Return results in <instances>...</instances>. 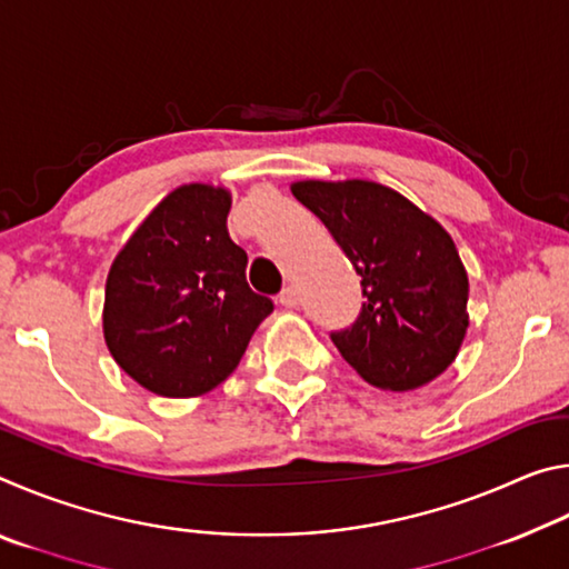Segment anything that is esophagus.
Listing matches in <instances>:
<instances>
[{"instance_id":"1","label":"esophagus","mask_w":569,"mask_h":569,"mask_svg":"<svg viewBox=\"0 0 569 569\" xmlns=\"http://www.w3.org/2000/svg\"><path fill=\"white\" fill-rule=\"evenodd\" d=\"M278 303H281L283 308H296L298 306V291L293 286H288L281 291V296H278Z\"/></svg>"}]
</instances>
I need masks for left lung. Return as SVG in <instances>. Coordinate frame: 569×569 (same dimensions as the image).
I'll list each match as a JSON object with an SVG mask.
<instances>
[{"instance_id":"left-lung-1","label":"left lung","mask_w":569,"mask_h":569,"mask_svg":"<svg viewBox=\"0 0 569 569\" xmlns=\"http://www.w3.org/2000/svg\"><path fill=\"white\" fill-rule=\"evenodd\" d=\"M291 192L361 276V313L331 341L356 373L389 391L419 389L457 359L469 281L435 218L371 180H301Z\"/></svg>"}]
</instances>
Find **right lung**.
<instances>
[{
  "label": "right lung",
  "mask_w": 569,
  "mask_h": 569,
  "mask_svg": "<svg viewBox=\"0 0 569 569\" xmlns=\"http://www.w3.org/2000/svg\"><path fill=\"white\" fill-rule=\"evenodd\" d=\"M226 188L190 182L142 220L114 258L102 329L112 359L140 387L200 397L236 371L273 301L246 281L248 256L228 236Z\"/></svg>",
  "instance_id": "add662e5"
}]
</instances>
